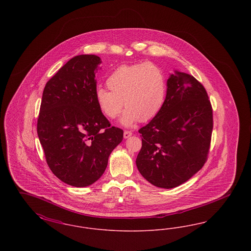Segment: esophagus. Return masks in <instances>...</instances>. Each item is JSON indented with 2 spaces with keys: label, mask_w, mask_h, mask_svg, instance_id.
<instances>
[{
  "label": "esophagus",
  "mask_w": 251,
  "mask_h": 251,
  "mask_svg": "<svg viewBox=\"0 0 251 251\" xmlns=\"http://www.w3.org/2000/svg\"><path fill=\"white\" fill-rule=\"evenodd\" d=\"M131 134H132V133H131V131H124V133H123V136H124L125 139H127V138H129V137L131 136Z\"/></svg>",
  "instance_id": "esophagus-1"
}]
</instances>
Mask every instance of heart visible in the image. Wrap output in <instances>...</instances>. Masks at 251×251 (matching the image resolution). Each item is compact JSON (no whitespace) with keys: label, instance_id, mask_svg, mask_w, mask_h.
<instances>
[{"label":"heart","instance_id":"obj_1","mask_svg":"<svg viewBox=\"0 0 251 251\" xmlns=\"http://www.w3.org/2000/svg\"><path fill=\"white\" fill-rule=\"evenodd\" d=\"M107 88L98 86L96 103L110 120L116 119L126 106L120 123L131 127L139 120H151L165 104L167 80L164 71L153 63L121 65L108 75Z\"/></svg>","mask_w":251,"mask_h":251}]
</instances>
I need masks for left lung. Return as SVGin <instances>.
<instances>
[{
  "label": "left lung",
  "instance_id": "obj_1",
  "mask_svg": "<svg viewBox=\"0 0 251 251\" xmlns=\"http://www.w3.org/2000/svg\"><path fill=\"white\" fill-rule=\"evenodd\" d=\"M212 131L213 110L204 86L175 71L162 110L139 130L142 148L135 163L140 174L166 189L187 181L206 162Z\"/></svg>",
  "mask_w": 251,
  "mask_h": 251
}]
</instances>
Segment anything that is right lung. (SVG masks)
I'll use <instances>...</instances> for the list:
<instances>
[{"label": "right lung", "mask_w": 251, "mask_h": 251, "mask_svg": "<svg viewBox=\"0 0 251 251\" xmlns=\"http://www.w3.org/2000/svg\"><path fill=\"white\" fill-rule=\"evenodd\" d=\"M101 60L81 54L45 85L37 134L51 172L63 182L86 187L101 177L123 131L111 127L96 103V72Z\"/></svg>", "instance_id": "obj_1"}]
</instances>
